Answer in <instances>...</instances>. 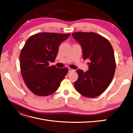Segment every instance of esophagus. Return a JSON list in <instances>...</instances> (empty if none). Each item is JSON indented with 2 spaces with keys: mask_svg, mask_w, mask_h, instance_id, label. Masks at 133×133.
I'll list each match as a JSON object with an SVG mask.
<instances>
[{
  "mask_svg": "<svg viewBox=\"0 0 133 133\" xmlns=\"http://www.w3.org/2000/svg\"><path fill=\"white\" fill-rule=\"evenodd\" d=\"M68 71H69V72H72V71H74V70L71 69V68H68Z\"/></svg>",
  "mask_w": 133,
  "mask_h": 133,
  "instance_id": "34e87169",
  "label": "esophagus"
}]
</instances>
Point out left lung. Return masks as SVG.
<instances>
[{
	"mask_svg": "<svg viewBox=\"0 0 133 133\" xmlns=\"http://www.w3.org/2000/svg\"><path fill=\"white\" fill-rule=\"evenodd\" d=\"M72 35L81 45L84 59L90 60L88 71H76L78 78L74 87L84 96L96 97L107 89L114 77L116 63L113 48L106 38L93 32H76Z\"/></svg>",
	"mask_w": 133,
	"mask_h": 133,
	"instance_id": "8db88e82",
	"label": "left lung"
}]
</instances>
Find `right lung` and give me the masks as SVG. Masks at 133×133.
<instances>
[{"mask_svg": "<svg viewBox=\"0 0 133 133\" xmlns=\"http://www.w3.org/2000/svg\"><path fill=\"white\" fill-rule=\"evenodd\" d=\"M70 34L41 33L28 39L20 54L21 71L26 87L35 95L48 96L57 91L68 69L49 66L59 46Z\"/></svg>", "mask_w": 133, "mask_h": 133, "instance_id": "right-lung-1", "label": "right lung"}]
</instances>
